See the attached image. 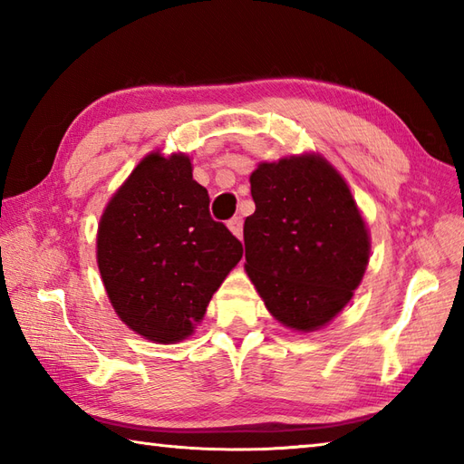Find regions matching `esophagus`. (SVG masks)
Listing matches in <instances>:
<instances>
[{
	"mask_svg": "<svg viewBox=\"0 0 464 464\" xmlns=\"http://www.w3.org/2000/svg\"><path fill=\"white\" fill-rule=\"evenodd\" d=\"M227 227H229L235 237H239V239L243 237V219H241V217H233V219H229V223H227Z\"/></svg>",
	"mask_w": 464,
	"mask_h": 464,
	"instance_id": "esophagus-1",
	"label": "esophagus"
}]
</instances>
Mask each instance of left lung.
<instances>
[{"mask_svg":"<svg viewBox=\"0 0 464 464\" xmlns=\"http://www.w3.org/2000/svg\"><path fill=\"white\" fill-rule=\"evenodd\" d=\"M245 271L277 321L297 331L329 323L369 263V235L343 177L314 155L251 173Z\"/></svg>","mask_w":464,"mask_h":464,"instance_id":"obj_1","label":"left lung"}]
</instances>
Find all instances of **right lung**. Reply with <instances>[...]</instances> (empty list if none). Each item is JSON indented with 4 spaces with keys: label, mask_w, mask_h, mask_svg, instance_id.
I'll return each instance as SVG.
<instances>
[{
    "label": "right lung",
    "mask_w": 464,
    "mask_h": 464,
    "mask_svg": "<svg viewBox=\"0 0 464 464\" xmlns=\"http://www.w3.org/2000/svg\"><path fill=\"white\" fill-rule=\"evenodd\" d=\"M243 245L209 213L185 155H147L113 195L97 233V265L121 321L155 343L193 333Z\"/></svg>",
    "instance_id": "add662e5"
}]
</instances>
